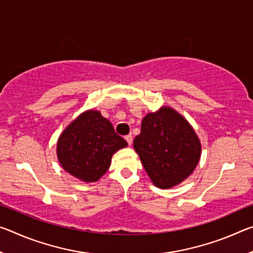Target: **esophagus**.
<instances>
[{
    "label": "esophagus",
    "instance_id": "esophagus-1",
    "mask_svg": "<svg viewBox=\"0 0 253 253\" xmlns=\"http://www.w3.org/2000/svg\"><path fill=\"white\" fill-rule=\"evenodd\" d=\"M125 139L127 140L128 145H131V143H132V136H131V135H127V136H125Z\"/></svg>",
    "mask_w": 253,
    "mask_h": 253
}]
</instances>
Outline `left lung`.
Returning a JSON list of instances; mask_svg holds the SVG:
<instances>
[{"label":"left lung","instance_id":"1","mask_svg":"<svg viewBox=\"0 0 253 253\" xmlns=\"http://www.w3.org/2000/svg\"><path fill=\"white\" fill-rule=\"evenodd\" d=\"M134 148L148 176L161 188L172 187L190 176L201 156L193 128L169 107L144 117Z\"/></svg>","mask_w":253,"mask_h":253}]
</instances>
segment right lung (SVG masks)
<instances>
[{
  "label": "right lung",
  "mask_w": 253,
  "mask_h": 253,
  "mask_svg": "<svg viewBox=\"0 0 253 253\" xmlns=\"http://www.w3.org/2000/svg\"><path fill=\"white\" fill-rule=\"evenodd\" d=\"M60 164L84 182H96L109 169L111 156L127 142L99 111L89 110L72 122L57 145Z\"/></svg>",
  "instance_id": "right-lung-1"
}]
</instances>
